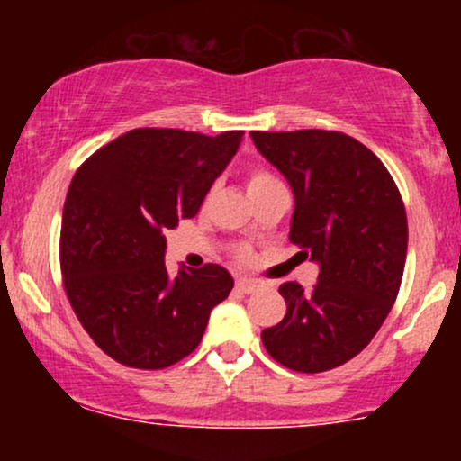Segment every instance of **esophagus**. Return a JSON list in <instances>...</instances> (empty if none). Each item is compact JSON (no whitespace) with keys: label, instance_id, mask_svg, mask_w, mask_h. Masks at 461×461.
Segmentation results:
<instances>
[{"label":"esophagus","instance_id":"1","mask_svg":"<svg viewBox=\"0 0 461 461\" xmlns=\"http://www.w3.org/2000/svg\"><path fill=\"white\" fill-rule=\"evenodd\" d=\"M236 288L240 290V293H256L258 288H260V282H256V279H247V277H240L236 282Z\"/></svg>","mask_w":461,"mask_h":461}]
</instances>
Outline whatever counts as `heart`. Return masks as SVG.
<instances>
[{
    "instance_id": "1",
    "label": "heart",
    "mask_w": 461,
    "mask_h": 461,
    "mask_svg": "<svg viewBox=\"0 0 461 461\" xmlns=\"http://www.w3.org/2000/svg\"><path fill=\"white\" fill-rule=\"evenodd\" d=\"M273 184H279V182L273 177V173H268L267 168L260 167V164H253V167H249V171H247L249 193H258V190L273 186ZM234 258L238 262H249L251 260V249H249L247 245H236Z\"/></svg>"
}]
</instances>
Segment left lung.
<instances>
[{
    "instance_id": "8db88e82",
    "label": "left lung",
    "mask_w": 461,
    "mask_h": 461,
    "mask_svg": "<svg viewBox=\"0 0 461 461\" xmlns=\"http://www.w3.org/2000/svg\"><path fill=\"white\" fill-rule=\"evenodd\" d=\"M294 193L290 240L321 264L319 284L279 285L282 322L262 331L275 362L325 373L356 357L393 310L407 256V216L393 176L362 142L333 130L251 131Z\"/></svg>"
}]
</instances>
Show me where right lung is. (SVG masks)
<instances>
[{
  "label": "right lung",
  "instance_id": "obj_1",
  "mask_svg": "<svg viewBox=\"0 0 461 461\" xmlns=\"http://www.w3.org/2000/svg\"><path fill=\"white\" fill-rule=\"evenodd\" d=\"M245 131L140 128L82 162L68 186L60 271L77 321L105 356L160 370L199 347L234 279L219 264L171 277L164 231L199 212Z\"/></svg>",
  "mask_w": 461,
  "mask_h": 461
}]
</instances>
